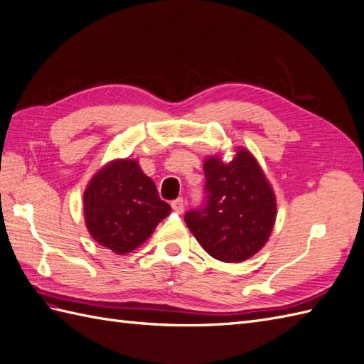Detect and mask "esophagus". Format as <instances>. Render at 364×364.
Listing matches in <instances>:
<instances>
[{"mask_svg":"<svg viewBox=\"0 0 364 364\" xmlns=\"http://www.w3.org/2000/svg\"><path fill=\"white\" fill-rule=\"evenodd\" d=\"M171 207H173L174 211L182 213L183 208H185V200H183L182 198H177V199H174V200L171 202Z\"/></svg>","mask_w":364,"mask_h":364,"instance_id":"34e87169","label":"esophagus"}]
</instances>
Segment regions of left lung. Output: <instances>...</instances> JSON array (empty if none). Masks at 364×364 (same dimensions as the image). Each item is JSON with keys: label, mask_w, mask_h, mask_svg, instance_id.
Instances as JSON below:
<instances>
[{"label": "left lung", "mask_w": 364, "mask_h": 364, "mask_svg": "<svg viewBox=\"0 0 364 364\" xmlns=\"http://www.w3.org/2000/svg\"><path fill=\"white\" fill-rule=\"evenodd\" d=\"M205 200L185 213V224L210 256L241 262L258 253L277 219V199L256 159L244 148L228 164L203 162Z\"/></svg>", "instance_id": "8db88e82"}]
</instances>
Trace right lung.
Masks as SVG:
<instances>
[{
	"label": "right lung",
	"mask_w": 364,
	"mask_h": 364,
	"mask_svg": "<svg viewBox=\"0 0 364 364\" xmlns=\"http://www.w3.org/2000/svg\"><path fill=\"white\" fill-rule=\"evenodd\" d=\"M83 205L87 232L119 255L144 244L171 211L154 182L131 159L112 161L97 171L85 190Z\"/></svg>",
	"instance_id": "add662e5"
}]
</instances>
